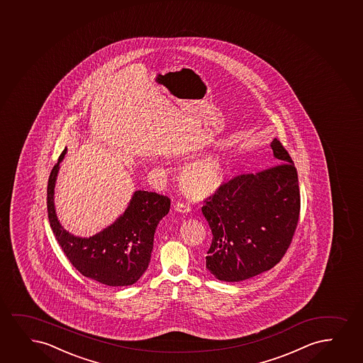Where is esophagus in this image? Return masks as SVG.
I'll return each instance as SVG.
<instances>
[{"mask_svg": "<svg viewBox=\"0 0 363 363\" xmlns=\"http://www.w3.org/2000/svg\"><path fill=\"white\" fill-rule=\"evenodd\" d=\"M175 211L177 213H181V214H188L191 211V208L187 204H184V203H176Z\"/></svg>", "mask_w": 363, "mask_h": 363, "instance_id": "esophagus-1", "label": "esophagus"}]
</instances>
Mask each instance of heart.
I'll return each mask as SVG.
<instances>
[{
  "label": "heart",
  "mask_w": 363,
  "mask_h": 363,
  "mask_svg": "<svg viewBox=\"0 0 363 363\" xmlns=\"http://www.w3.org/2000/svg\"><path fill=\"white\" fill-rule=\"evenodd\" d=\"M226 171L218 157H201L182 167L179 186L182 192L192 199H206L219 191L224 184Z\"/></svg>",
  "instance_id": "heart-1"
}]
</instances>
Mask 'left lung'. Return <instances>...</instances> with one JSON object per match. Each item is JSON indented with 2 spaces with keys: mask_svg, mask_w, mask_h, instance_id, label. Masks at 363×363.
Segmentation results:
<instances>
[{
  "mask_svg": "<svg viewBox=\"0 0 363 363\" xmlns=\"http://www.w3.org/2000/svg\"><path fill=\"white\" fill-rule=\"evenodd\" d=\"M270 147L278 165L230 179L201 208L213 233L206 267L221 281L264 273L291 243L301 206L297 171L280 140Z\"/></svg>",
  "mask_w": 363,
  "mask_h": 363,
  "instance_id": "1",
  "label": "left lung"
}]
</instances>
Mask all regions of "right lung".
<instances>
[{"label":"right lung","mask_w":363,"mask_h":363,"mask_svg":"<svg viewBox=\"0 0 363 363\" xmlns=\"http://www.w3.org/2000/svg\"><path fill=\"white\" fill-rule=\"evenodd\" d=\"M66 152L67 148L51 170L48 184V214L55 238L72 265L86 278L106 286L133 285L148 269L154 233L170 211V199L139 189L108 228L89 238L76 236L63 228L55 209V186Z\"/></svg>","instance_id":"obj_1"}]
</instances>
